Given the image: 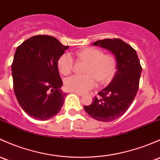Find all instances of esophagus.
I'll use <instances>...</instances> for the list:
<instances>
[{
    "label": "esophagus",
    "instance_id": "1",
    "mask_svg": "<svg viewBox=\"0 0 160 160\" xmlns=\"http://www.w3.org/2000/svg\"><path fill=\"white\" fill-rule=\"evenodd\" d=\"M75 93L77 94V95L80 96V97H82V96H83V93H78V92H75Z\"/></svg>",
    "mask_w": 160,
    "mask_h": 160
}]
</instances>
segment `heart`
<instances>
[{
  "mask_svg": "<svg viewBox=\"0 0 160 160\" xmlns=\"http://www.w3.org/2000/svg\"><path fill=\"white\" fill-rule=\"evenodd\" d=\"M80 60L87 62L83 75H73L65 81L66 87L70 91L85 93L93 88L97 80L100 83H108L112 80L117 70V62L110 53H102L95 48H85L76 52ZM58 69L63 75L72 71L73 59L70 53H64L59 58Z\"/></svg>",
  "mask_w": 160,
  "mask_h": 160,
  "instance_id": "b5f03b06",
  "label": "heart"
}]
</instances>
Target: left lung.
Segmentation results:
<instances>
[{"mask_svg": "<svg viewBox=\"0 0 160 160\" xmlns=\"http://www.w3.org/2000/svg\"><path fill=\"white\" fill-rule=\"evenodd\" d=\"M94 46L109 50L115 56L117 71L112 81L98 93V97L83 108L90 117L102 122H110L123 115L135 99L139 89L142 67L136 50L117 38L103 39Z\"/></svg>", "mask_w": 160, "mask_h": 160, "instance_id": "left-lung-1", "label": "left lung"}]
</instances>
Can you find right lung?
I'll return each instance as SVG.
<instances>
[{
  "mask_svg": "<svg viewBox=\"0 0 160 160\" xmlns=\"http://www.w3.org/2000/svg\"><path fill=\"white\" fill-rule=\"evenodd\" d=\"M69 46L48 35H37L18 47L11 65L13 90L28 116L46 120L58 114L66 93L58 62Z\"/></svg>",
  "mask_w": 160,
  "mask_h": 160,
  "instance_id": "obj_1",
  "label": "right lung"
}]
</instances>
